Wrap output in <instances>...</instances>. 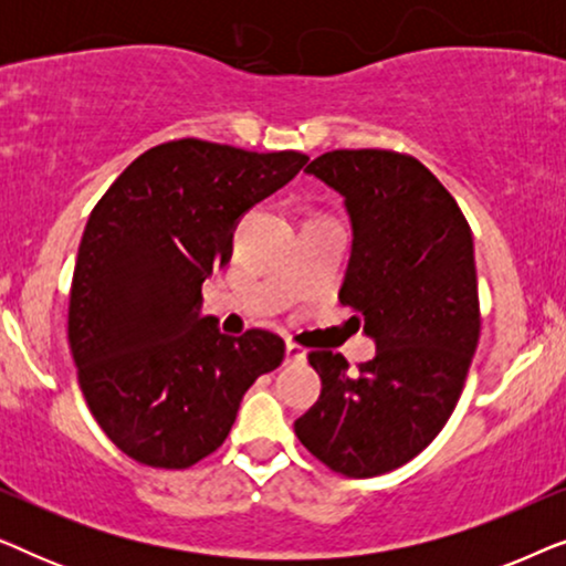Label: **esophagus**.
Segmentation results:
<instances>
[{"instance_id":"esophagus-1","label":"esophagus","mask_w":566,"mask_h":566,"mask_svg":"<svg viewBox=\"0 0 566 566\" xmlns=\"http://www.w3.org/2000/svg\"><path fill=\"white\" fill-rule=\"evenodd\" d=\"M285 360L289 363H306V350L296 343L285 345Z\"/></svg>"}]
</instances>
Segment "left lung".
<instances>
[{
  "label": "left lung",
  "mask_w": 566,
  "mask_h": 566,
  "mask_svg": "<svg viewBox=\"0 0 566 566\" xmlns=\"http://www.w3.org/2000/svg\"><path fill=\"white\" fill-rule=\"evenodd\" d=\"M306 172L345 198L353 252L339 301L363 316L376 358L350 374L339 353H308L322 394L293 430L337 474L378 476L424 451L461 397L482 329L474 239L409 154L337 149Z\"/></svg>",
  "instance_id": "1"
}]
</instances>
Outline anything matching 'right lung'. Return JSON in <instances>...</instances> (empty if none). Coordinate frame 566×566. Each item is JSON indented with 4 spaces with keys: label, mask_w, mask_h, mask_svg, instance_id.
I'll return each instance as SVG.
<instances>
[{
    "label": "right lung",
    "mask_w": 566,
    "mask_h": 566,
    "mask_svg": "<svg viewBox=\"0 0 566 566\" xmlns=\"http://www.w3.org/2000/svg\"><path fill=\"white\" fill-rule=\"evenodd\" d=\"M308 161L180 138L123 169L84 227L69 347L92 417L123 453L188 469L227 440L244 391L283 363L268 329L231 337L200 316L237 221Z\"/></svg>",
    "instance_id": "1"
}]
</instances>
